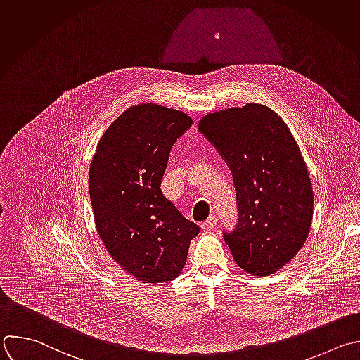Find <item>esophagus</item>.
Listing matches in <instances>:
<instances>
[{
  "mask_svg": "<svg viewBox=\"0 0 360 360\" xmlns=\"http://www.w3.org/2000/svg\"><path fill=\"white\" fill-rule=\"evenodd\" d=\"M214 226H216V217H214V216L206 219V220L200 224V227H202L203 230H212Z\"/></svg>",
  "mask_w": 360,
  "mask_h": 360,
  "instance_id": "34e87169",
  "label": "esophagus"
}]
</instances>
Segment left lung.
<instances>
[{
    "mask_svg": "<svg viewBox=\"0 0 360 360\" xmlns=\"http://www.w3.org/2000/svg\"><path fill=\"white\" fill-rule=\"evenodd\" d=\"M198 129L233 174L238 221L224 240L236 264L256 277L274 274L304 246L314 214L295 139L274 110L257 103L206 114Z\"/></svg>",
    "mask_w": 360,
    "mask_h": 360,
    "instance_id": "obj_1",
    "label": "left lung"
}]
</instances>
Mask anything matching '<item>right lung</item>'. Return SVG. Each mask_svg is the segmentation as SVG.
I'll list each match as a JSON object with an SVG mask.
<instances>
[{
  "label": "right lung",
  "instance_id": "1",
  "mask_svg": "<svg viewBox=\"0 0 360 360\" xmlns=\"http://www.w3.org/2000/svg\"><path fill=\"white\" fill-rule=\"evenodd\" d=\"M192 124L184 111L136 104L101 136L89 169L97 233L124 271L147 284L175 280L199 226L161 191L169 151Z\"/></svg>",
  "mask_w": 360,
  "mask_h": 360
}]
</instances>
